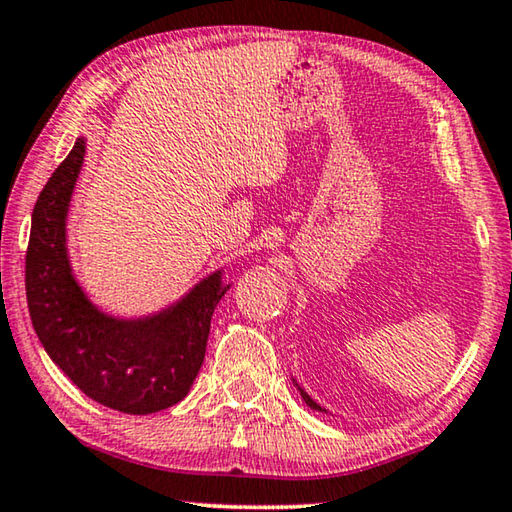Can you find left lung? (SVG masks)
Instances as JSON below:
<instances>
[{
	"label": "left lung",
	"mask_w": 512,
	"mask_h": 512,
	"mask_svg": "<svg viewBox=\"0 0 512 512\" xmlns=\"http://www.w3.org/2000/svg\"><path fill=\"white\" fill-rule=\"evenodd\" d=\"M293 384H296V381H293ZM298 386V384H296ZM298 391H300V397H302V402H305L307 406H309V409H314V411H325L323 409V406H320L318 402H314V400H311V397L305 393V391H302V388L298 386Z\"/></svg>",
	"instance_id": "1"
}]
</instances>
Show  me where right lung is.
<instances>
[{"instance_id":"1","label":"right lung","mask_w":512,"mask_h":512,"mask_svg":"<svg viewBox=\"0 0 512 512\" xmlns=\"http://www.w3.org/2000/svg\"><path fill=\"white\" fill-rule=\"evenodd\" d=\"M85 158V137L51 173L31 214L27 302L51 361L108 409L149 415L189 393L203 366L212 314L230 289L223 268L146 316H115L94 305L67 250V214Z\"/></svg>"}]
</instances>
